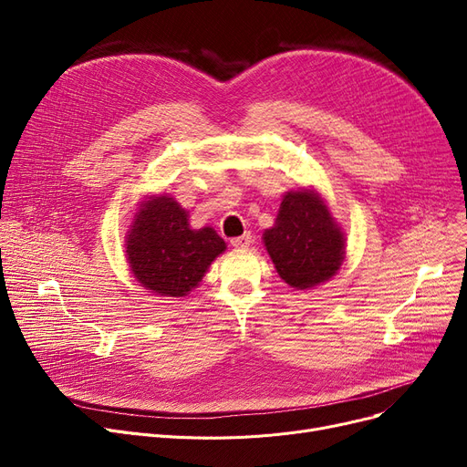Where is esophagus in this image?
I'll list each match as a JSON object with an SVG mask.
<instances>
[{
  "label": "esophagus",
  "mask_w": 467,
  "mask_h": 467,
  "mask_svg": "<svg viewBox=\"0 0 467 467\" xmlns=\"http://www.w3.org/2000/svg\"><path fill=\"white\" fill-rule=\"evenodd\" d=\"M231 244H233V248H236V250H246V248H250L252 236H250V233H246V234H242V236L233 238V240H231Z\"/></svg>",
  "instance_id": "1"
}]
</instances>
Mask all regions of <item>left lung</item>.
Listing matches in <instances>:
<instances>
[{"label": "left lung", "instance_id": "obj_1", "mask_svg": "<svg viewBox=\"0 0 467 467\" xmlns=\"http://www.w3.org/2000/svg\"><path fill=\"white\" fill-rule=\"evenodd\" d=\"M345 233L314 189L284 194L275 227L263 233L280 278L296 289L331 280L345 259Z\"/></svg>", "mask_w": 467, "mask_h": 467}]
</instances>
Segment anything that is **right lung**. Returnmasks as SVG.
<instances>
[{
  "instance_id": "obj_1",
  "label": "right lung",
  "mask_w": 467,
  "mask_h": 467,
  "mask_svg": "<svg viewBox=\"0 0 467 467\" xmlns=\"http://www.w3.org/2000/svg\"><path fill=\"white\" fill-rule=\"evenodd\" d=\"M125 246L134 278L164 297H185L227 250L212 227L191 229L187 212L168 194L140 202Z\"/></svg>"
}]
</instances>
